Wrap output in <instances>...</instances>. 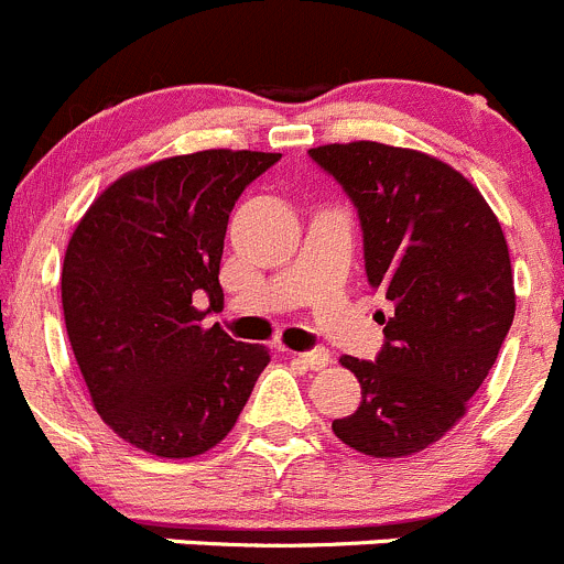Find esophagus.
I'll use <instances>...</instances> for the list:
<instances>
[{"label": "esophagus", "instance_id": "34e87169", "mask_svg": "<svg viewBox=\"0 0 564 564\" xmlns=\"http://www.w3.org/2000/svg\"><path fill=\"white\" fill-rule=\"evenodd\" d=\"M295 361H301L304 367H310V370H323V367H328V361H332V354H328L326 348H315V350H306V354H293Z\"/></svg>", "mask_w": 564, "mask_h": 564}]
</instances>
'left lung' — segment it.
I'll return each instance as SVG.
<instances>
[{
    "label": "left lung",
    "instance_id": "8db88e82",
    "mask_svg": "<svg viewBox=\"0 0 564 564\" xmlns=\"http://www.w3.org/2000/svg\"><path fill=\"white\" fill-rule=\"evenodd\" d=\"M356 205L365 271L392 301L376 361L334 436L370 458L422 453L466 414L516 315L510 252L479 188L433 155L381 142L310 150Z\"/></svg>",
    "mask_w": 564,
    "mask_h": 564
}]
</instances>
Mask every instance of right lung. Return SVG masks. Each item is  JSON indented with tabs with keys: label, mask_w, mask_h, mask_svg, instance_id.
Listing matches in <instances>:
<instances>
[{
	"label": "right lung",
	"mask_w": 564,
	"mask_h": 564,
	"mask_svg": "<svg viewBox=\"0 0 564 564\" xmlns=\"http://www.w3.org/2000/svg\"><path fill=\"white\" fill-rule=\"evenodd\" d=\"M258 150H199L126 172L70 236L63 312L95 411L159 458L208 453L236 425L271 361L219 323V263L230 210L280 161ZM197 303H208L199 311Z\"/></svg>",
	"instance_id": "obj_1"
}]
</instances>
